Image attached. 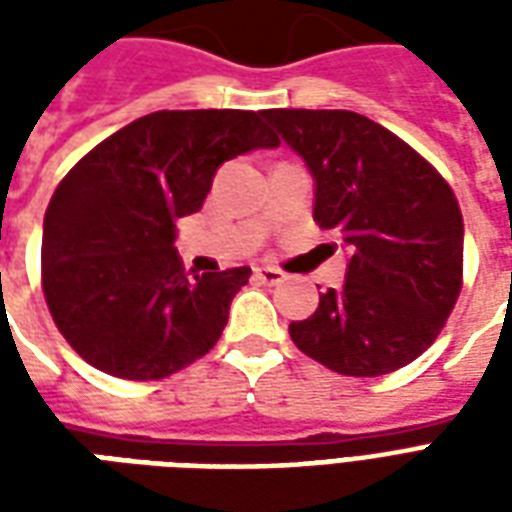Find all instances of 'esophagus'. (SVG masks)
I'll use <instances>...</instances> for the list:
<instances>
[{
    "label": "esophagus",
    "mask_w": 512,
    "mask_h": 512,
    "mask_svg": "<svg viewBox=\"0 0 512 512\" xmlns=\"http://www.w3.org/2000/svg\"><path fill=\"white\" fill-rule=\"evenodd\" d=\"M255 279L263 285H279L285 279V271H279L277 266H255Z\"/></svg>",
    "instance_id": "esophagus-1"
}]
</instances>
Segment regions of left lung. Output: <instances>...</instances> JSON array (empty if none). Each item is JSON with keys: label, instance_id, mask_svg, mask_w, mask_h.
Segmentation results:
<instances>
[{"label": "left lung", "instance_id": "8db88e82", "mask_svg": "<svg viewBox=\"0 0 512 512\" xmlns=\"http://www.w3.org/2000/svg\"><path fill=\"white\" fill-rule=\"evenodd\" d=\"M315 178V222L351 249L343 288L290 323L299 351L373 378L425 354L463 288V216L450 183L400 136L348 109H268Z\"/></svg>", "mask_w": 512, "mask_h": 512}]
</instances>
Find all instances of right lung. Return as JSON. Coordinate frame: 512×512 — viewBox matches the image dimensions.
I'll return each mask as SVG.
<instances>
[{
    "label": "right lung",
    "instance_id": "1",
    "mask_svg": "<svg viewBox=\"0 0 512 512\" xmlns=\"http://www.w3.org/2000/svg\"><path fill=\"white\" fill-rule=\"evenodd\" d=\"M277 145L263 112L164 109L76 161L46 208L40 282L87 365L158 381L219 343L252 268L189 277L172 246L175 222L200 211L224 161Z\"/></svg>",
    "mask_w": 512,
    "mask_h": 512
}]
</instances>
